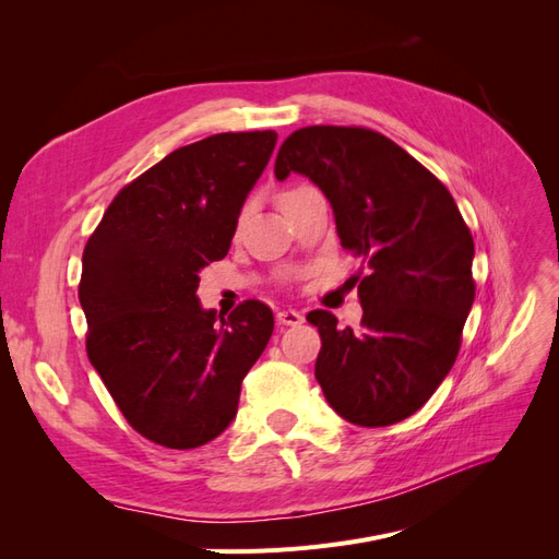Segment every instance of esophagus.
<instances>
[{
  "label": "esophagus",
  "instance_id": "34e87169",
  "mask_svg": "<svg viewBox=\"0 0 559 559\" xmlns=\"http://www.w3.org/2000/svg\"><path fill=\"white\" fill-rule=\"evenodd\" d=\"M277 321H280V324H284V326H298V324H302V321H306V317H302L296 310H280L277 312Z\"/></svg>",
  "mask_w": 559,
  "mask_h": 559
}]
</instances>
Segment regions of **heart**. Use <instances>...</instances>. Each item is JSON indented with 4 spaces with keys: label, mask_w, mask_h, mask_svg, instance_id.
<instances>
[{
    "label": "heart",
    "mask_w": 559,
    "mask_h": 559,
    "mask_svg": "<svg viewBox=\"0 0 559 559\" xmlns=\"http://www.w3.org/2000/svg\"><path fill=\"white\" fill-rule=\"evenodd\" d=\"M296 191H298V189H296ZM296 191H286V193H284L282 198H286V195H292V193H296Z\"/></svg>",
    "instance_id": "1"
}]
</instances>
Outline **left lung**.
Listing matches in <instances>:
<instances>
[{"mask_svg":"<svg viewBox=\"0 0 559 559\" xmlns=\"http://www.w3.org/2000/svg\"><path fill=\"white\" fill-rule=\"evenodd\" d=\"M292 173L319 186L343 249L366 263L361 329L308 314L321 335L314 378L352 425H396L431 399L460 352L476 298L471 230L445 186L373 130H296L275 160L280 181Z\"/></svg>","mask_w":559,"mask_h":559,"instance_id":"obj_1","label":"left lung"}]
</instances>
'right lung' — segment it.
I'll list each match as a JSON object with an SVG mask.
<instances>
[{
  "label": "right lung",
  "mask_w": 559,
  "mask_h": 559,
  "mask_svg": "<svg viewBox=\"0 0 559 559\" xmlns=\"http://www.w3.org/2000/svg\"><path fill=\"white\" fill-rule=\"evenodd\" d=\"M277 132H222L181 146L114 198L83 249L86 349L134 431L175 450L205 445L238 415L240 386L275 329L245 300L200 306V270L224 259Z\"/></svg>",
  "instance_id": "add662e5"
}]
</instances>
